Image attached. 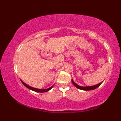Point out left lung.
<instances>
[{"label": "left lung", "instance_id": "left-lung-1", "mask_svg": "<svg viewBox=\"0 0 121 121\" xmlns=\"http://www.w3.org/2000/svg\"><path fill=\"white\" fill-rule=\"evenodd\" d=\"M103 82V81H102ZM101 82L100 83H99L98 84H97V85H94V86H85V87H83V86H79L78 85H77L75 82H74V81H73V80L72 79V83L74 84V86L77 88L79 89H81V90H85V91H88V90H94V89H95L96 88H97V87H98L102 83Z\"/></svg>", "mask_w": 121, "mask_h": 121}]
</instances>
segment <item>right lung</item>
<instances>
[{"label": "right lung", "mask_w": 121, "mask_h": 121, "mask_svg": "<svg viewBox=\"0 0 121 121\" xmlns=\"http://www.w3.org/2000/svg\"><path fill=\"white\" fill-rule=\"evenodd\" d=\"M21 81L22 82V83L23 84V85L26 87L27 88H28V89H30L31 90H33L34 91H35V92H41V93H43V92H47V91H48L49 90H50L53 87V86L54 85V84L53 85H52V86H51L50 87L48 88L47 89H37V88H34V87H32L30 86L29 85H28L27 84H26L25 83H24L22 80L21 79Z\"/></svg>", "instance_id": "add662e5"}]
</instances>
